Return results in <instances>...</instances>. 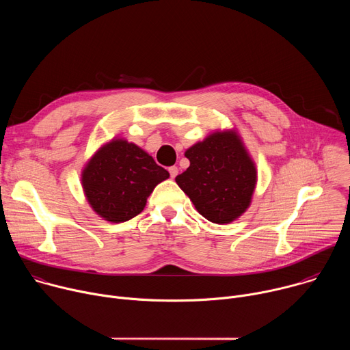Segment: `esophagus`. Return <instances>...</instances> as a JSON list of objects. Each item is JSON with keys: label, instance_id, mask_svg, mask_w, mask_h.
Wrapping results in <instances>:
<instances>
[{"label": "esophagus", "instance_id": "esophagus-1", "mask_svg": "<svg viewBox=\"0 0 350 350\" xmlns=\"http://www.w3.org/2000/svg\"><path fill=\"white\" fill-rule=\"evenodd\" d=\"M169 173H170V177H172V178H176V176L178 174V169H177V166H172V167H169Z\"/></svg>", "mask_w": 350, "mask_h": 350}]
</instances>
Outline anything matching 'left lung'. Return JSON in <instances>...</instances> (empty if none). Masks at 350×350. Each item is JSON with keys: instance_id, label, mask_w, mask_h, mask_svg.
<instances>
[{"instance_id": "1", "label": "left lung", "mask_w": 350, "mask_h": 350, "mask_svg": "<svg viewBox=\"0 0 350 350\" xmlns=\"http://www.w3.org/2000/svg\"><path fill=\"white\" fill-rule=\"evenodd\" d=\"M184 155L189 167L176 183L205 219L230 224L251 206L258 169L235 129L215 130Z\"/></svg>"}]
</instances>
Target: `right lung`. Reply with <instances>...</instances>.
Returning <instances> with one entry per match:
<instances>
[{"mask_svg": "<svg viewBox=\"0 0 350 350\" xmlns=\"http://www.w3.org/2000/svg\"><path fill=\"white\" fill-rule=\"evenodd\" d=\"M170 177L134 142L113 137L103 144L81 170V187L91 209L109 223H123L146 205L155 187Z\"/></svg>", "mask_w": 350, "mask_h": 350, "instance_id": "obj_1", "label": "right lung"}]
</instances>
